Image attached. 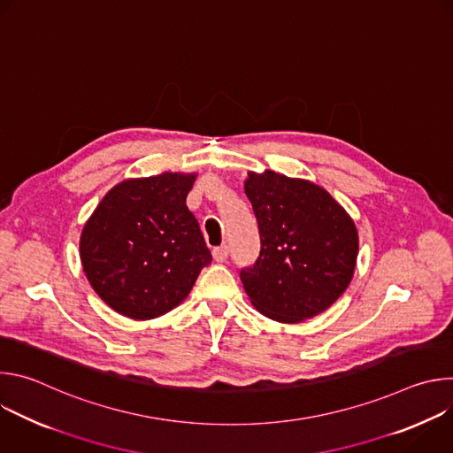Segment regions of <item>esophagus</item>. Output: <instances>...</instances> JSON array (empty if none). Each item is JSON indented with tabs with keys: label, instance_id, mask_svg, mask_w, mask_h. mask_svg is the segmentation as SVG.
Here are the masks:
<instances>
[{
	"label": "esophagus",
	"instance_id": "obj_1",
	"mask_svg": "<svg viewBox=\"0 0 453 453\" xmlns=\"http://www.w3.org/2000/svg\"><path fill=\"white\" fill-rule=\"evenodd\" d=\"M227 256H229V249H227V245H220V247H215V249H213V257H215V262L222 264V262H226V260H227Z\"/></svg>",
	"mask_w": 453,
	"mask_h": 453
}]
</instances>
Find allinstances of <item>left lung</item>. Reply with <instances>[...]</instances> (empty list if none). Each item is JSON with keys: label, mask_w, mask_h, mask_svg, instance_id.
Segmentation results:
<instances>
[{"label": "left lung", "mask_w": 453, "mask_h": 453, "mask_svg": "<svg viewBox=\"0 0 453 453\" xmlns=\"http://www.w3.org/2000/svg\"><path fill=\"white\" fill-rule=\"evenodd\" d=\"M245 196L260 231V256L240 271L250 303L278 322H301L348 288L358 233L344 208L310 180L249 172Z\"/></svg>", "instance_id": "obj_1"}]
</instances>
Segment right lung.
Segmentation results:
<instances>
[{
	"instance_id": "right-lung-1",
	"label": "right lung",
	"mask_w": 453,
	"mask_h": 453,
	"mask_svg": "<svg viewBox=\"0 0 453 453\" xmlns=\"http://www.w3.org/2000/svg\"><path fill=\"white\" fill-rule=\"evenodd\" d=\"M196 173L165 172L116 184L81 236L84 273L114 311L156 319L186 299L211 264L197 219L186 206Z\"/></svg>"
}]
</instances>
